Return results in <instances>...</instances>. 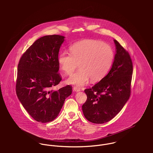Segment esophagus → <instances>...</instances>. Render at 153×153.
Instances as JSON below:
<instances>
[{"instance_id":"1","label":"esophagus","mask_w":153,"mask_h":153,"mask_svg":"<svg viewBox=\"0 0 153 153\" xmlns=\"http://www.w3.org/2000/svg\"><path fill=\"white\" fill-rule=\"evenodd\" d=\"M73 90H74V91H75V92H79V91H80V88H79L77 87H74Z\"/></svg>"}]
</instances>
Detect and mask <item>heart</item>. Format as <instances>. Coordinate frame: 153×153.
Instances as JSON below:
<instances>
[{
    "instance_id": "obj_1",
    "label": "heart",
    "mask_w": 153,
    "mask_h": 153,
    "mask_svg": "<svg viewBox=\"0 0 153 153\" xmlns=\"http://www.w3.org/2000/svg\"><path fill=\"white\" fill-rule=\"evenodd\" d=\"M114 59L109 45L94 39L83 40L73 44L70 52H60L58 61L61 69L71 75L78 66L79 69L67 79L68 84L82 86L89 79L98 81L107 74Z\"/></svg>"
}]
</instances>
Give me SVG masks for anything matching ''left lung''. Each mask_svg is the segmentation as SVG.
Instances as JSON below:
<instances>
[{
  "mask_svg": "<svg viewBox=\"0 0 153 153\" xmlns=\"http://www.w3.org/2000/svg\"><path fill=\"white\" fill-rule=\"evenodd\" d=\"M116 54L108 74L98 83L84 90L87 95L82 108L85 117L95 124L112 120L124 106L131 94L133 71L130 55L114 40Z\"/></svg>",
  "mask_w": 153,
  "mask_h": 153,
  "instance_id": "8db88e82",
  "label": "left lung"
}]
</instances>
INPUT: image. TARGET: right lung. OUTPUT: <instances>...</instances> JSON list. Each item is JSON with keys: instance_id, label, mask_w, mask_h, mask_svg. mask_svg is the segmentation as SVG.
Instances as JSON below:
<instances>
[{"instance_id": "add662e5", "label": "right lung", "mask_w": 153, "mask_h": 153, "mask_svg": "<svg viewBox=\"0 0 153 153\" xmlns=\"http://www.w3.org/2000/svg\"><path fill=\"white\" fill-rule=\"evenodd\" d=\"M64 38L58 35L39 38L22 55L18 64L16 94L25 109L38 122L55 120L66 98L72 94L69 85L53 89L62 80L58 57Z\"/></svg>"}]
</instances>
